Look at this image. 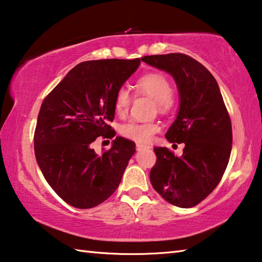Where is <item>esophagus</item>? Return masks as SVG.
Here are the masks:
<instances>
[{"label":"esophagus","mask_w":262,"mask_h":262,"mask_svg":"<svg viewBox=\"0 0 262 262\" xmlns=\"http://www.w3.org/2000/svg\"><path fill=\"white\" fill-rule=\"evenodd\" d=\"M151 147L150 145H147V144H141V143H137L136 144V149L139 150V151H141V150H145V149H150Z\"/></svg>","instance_id":"esophagus-1"}]
</instances>
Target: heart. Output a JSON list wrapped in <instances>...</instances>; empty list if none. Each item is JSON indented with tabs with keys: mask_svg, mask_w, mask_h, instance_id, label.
Masks as SVG:
<instances>
[{
	"mask_svg": "<svg viewBox=\"0 0 262 262\" xmlns=\"http://www.w3.org/2000/svg\"><path fill=\"white\" fill-rule=\"evenodd\" d=\"M135 90L139 95L148 96L157 103L158 110L166 112L173 105V88L171 82L162 74L152 73L137 79ZM133 97L126 88L118 89L114 96V111L120 117L128 113L132 105ZM159 130V126L155 122L129 121L120 127V134L128 140L137 143H149L154 135Z\"/></svg>",
	"mask_w": 262,
	"mask_h": 262,
	"instance_id": "heart-1",
	"label": "heart"
}]
</instances>
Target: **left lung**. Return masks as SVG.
I'll use <instances>...</instances> for the list:
<instances>
[{"label": "left lung", "instance_id": "obj_1", "mask_svg": "<svg viewBox=\"0 0 262 262\" xmlns=\"http://www.w3.org/2000/svg\"><path fill=\"white\" fill-rule=\"evenodd\" d=\"M142 61L173 76L180 108L165 136L171 143H185L180 157L167 148H154L157 159L150 181L168 203L192 208L216 188L228 166L232 148L229 112L216 79L193 57L170 53Z\"/></svg>", "mask_w": 262, "mask_h": 262}]
</instances>
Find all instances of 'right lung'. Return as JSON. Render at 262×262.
Returning <instances> with one entry per match:
<instances>
[{
	"mask_svg": "<svg viewBox=\"0 0 262 262\" xmlns=\"http://www.w3.org/2000/svg\"><path fill=\"white\" fill-rule=\"evenodd\" d=\"M140 59H105L77 64L43 99L34 130L35 159L48 185L78 209L103 203L120 184L135 143L115 137L97 155V137L113 139L114 96Z\"/></svg>",
	"mask_w": 262,
	"mask_h": 262,
	"instance_id": "right-lung-1",
	"label": "right lung"
}]
</instances>
